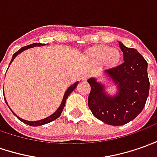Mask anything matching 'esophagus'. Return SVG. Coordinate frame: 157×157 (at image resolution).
Returning <instances> with one entry per match:
<instances>
[{
	"instance_id": "obj_1",
	"label": "esophagus",
	"mask_w": 157,
	"mask_h": 157,
	"mask_svg": "<svg viewBox=\"0 0 157 157\" xmlns=\"http://www.w3.org/2000/svg\"><path fill=\"white\" fill-rule=\"evenodd\" d=\"M87 78H88V75H87V74L82 75V77H81L82 81H86Z\"/></svg>"
}]
</instances>
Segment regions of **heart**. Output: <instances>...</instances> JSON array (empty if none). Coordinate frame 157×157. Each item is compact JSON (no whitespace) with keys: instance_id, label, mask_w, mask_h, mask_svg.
I'll return each mask as SVG.
<instances>
[{"instance_id":"heart-1","label":"heart","mask_w":157,"mask_h":157,"mask_svg":"<svg viewBox=\"0 0 157 157\" xmlns=\"http://www.w3.org/2000/svg\"><path fill=\"white\" fill-rule=\"evenodd\" d=\"M87 56L97 63L104 62L108 66H114L120 59V52L115 48H109L106 45H97L88 50Z\"/></svg>"}]
</instances>
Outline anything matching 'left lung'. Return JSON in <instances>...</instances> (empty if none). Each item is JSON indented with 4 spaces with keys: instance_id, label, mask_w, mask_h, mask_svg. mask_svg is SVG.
Wrapping results in <instances>:
<instances>
[{
    "instance_id": "obj_1",
    "label": "left lung",
    "mask_w": 157,
    "mask_h": 157,
    "mask_svg": "<svg viewBox=\"0 0 157 157\" xmlns=\"http://www.w3.org/2000/svg\"><path fill=\"white\" fill-rule=\"evenodd\" d=\"M119 44L124 62L104 71L116 85L117 94H108L105 85L94 77L87 80L91 87L89 109L95 118L111 125H123L135 119L144 109L150 90L146 60L136 49Z\"/></svg>"
}]
</instances>
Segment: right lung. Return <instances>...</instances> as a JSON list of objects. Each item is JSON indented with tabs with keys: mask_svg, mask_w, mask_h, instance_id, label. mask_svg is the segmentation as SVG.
<instances>
[{
	"mask_svg": "<svg viewBox=\"0 0 157 157\" xmlns=\"http://www.w3.org/2000/svg\"><path fill=\"white\" fill-rule=\"evenodd\" d=\"M43 45H45V44H41V43H34V44H29V45H26V46H25V47H22L20 48V50L18 51V52H16L13 55V57H12V60L11 62H10V64H11V63L13 61V59L15 58L16 56H18L20 53H21V52H23L24 51H25V50H27V49H30V48H33V47H36V46H43ZM79 82H75L74 84H72L71 86H70L66 91H65L64 93V95H63V101H62V103H61V105H59V107L57 108V110H56V112L53 113V114H52L51 116H49V117H47V118H45V119H40V120H38V121H28V120H25V119H21V118H20V117H18L17 115L13 112L11 110V108H10V110H11L12 112L13 113V114L15 115L16 117L18 118V119H20V121H22L23 123L26 124H28V125H31V126H39V125H43V124H48V123H51V122H52V121H54L55 119H56L57 118H59L60 117L61 113H62V112H63V108H64V105H65V103H66V100H67V98L69 97V95H70L71 93L74 91V89L76 87V86L78 85ZM5 99V98H4ZM5 101H6V103H7V101H6V99H5Z\"/></svg>",
	"mask_w": 157,
	"mask_h": 157,
	"instance_id": "add662e5",
	"label": "right lung"
}]
</instances>
